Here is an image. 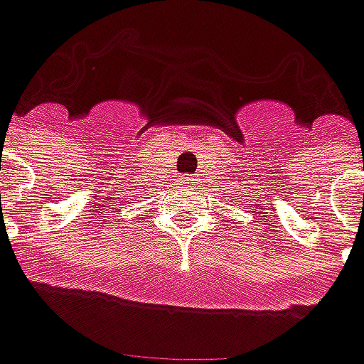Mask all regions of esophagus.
I'll return each mask as SVG.
<instances>
[{
  "mask_svg": "<svg viewBox=\"0 0 364 364\" xmlns=\"http://www.w3.org/2000/svg\"><path fill=\"white\" fill-rule=\"evenodd\" d=\"M185 179H191V177H185Z\"/></svg>",
  "mask_w": 364,
  "mask_h": 364,
  "instance_id": "obj_1",
  "label": "esophagus"
}]
</instances>
